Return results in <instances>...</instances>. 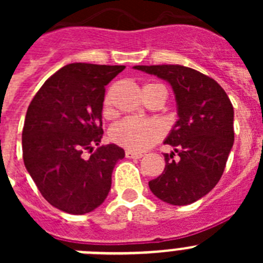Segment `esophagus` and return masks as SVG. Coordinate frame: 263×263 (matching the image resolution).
I'll return each mask as SVG.
<instances>
[{
  "label": "esophagus",
  "mask_w": 263,
  "mask_h": 263,
  "mask_svg": "<svg viewBox=\"0 0 263 263\" xmlns=\"http://www.w3.org/2000/svg\"><path fill=\"white\" fill-rule=\"evenodd\" d=\"M125 155H126V158H133V159H139V158L143 157L142 153L132 152V150H126V152H125Z\"/></svg>",
  "instance_id": "1"
}]
</instances>
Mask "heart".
Instances as JSON below:
<instances>
[{"instance_id": "heart-1", "label": "heart", "mask_w": 263, "mask_h": 263, "mask_svg": "<svg viewBox=\"0 0 263 263\" xmlns=\"http://www.w3.org/2000/svg\"><path fill=\"white\" fill-rule=\"evenodd\" d=\"M104 111L106 115L110 113V100L108 96L104 101ZM163 133V126L154 120L125 118L111 127L110 139L127 150L143 152L160 139Z\"/></svg>"}]
</instances>
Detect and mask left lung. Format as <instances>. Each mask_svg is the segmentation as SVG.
I'll use <instances>...</instances> for the list:
<instances>
[{
  "mask_svg": "<svg viewBox=\"0 0 263 263\" xmlns=\"http://www.w3.org/2000/svg\"><path fill=\"white\" fill-rule=\"evenodd\" d=\"M134 69L166 80L174 90L178 121L164 143V171L148 182L164 203L188 205L213 190L233 147V105L217 81L179 64L136 66ZM179 160L172 158L175 153Z\"/></svg>",
  "mask_w": 263,
  "mask_h": 263,
  "instance_id": "obj_1",
  "label": "left lung"
}]
</instances>
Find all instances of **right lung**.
<instances>
[{"label": "right lung", "mask_w": 263, "mask_h": 263, "mask_svg": "<svg viewBox=\"0 0 263 263\" xmlns=\"http://www.w3.org/2000/svg\"><path fill=\"white\" fill-rule=\"evenodd\" d=\"M124 69L71 63L30 103L22 132L25 167L42 196L63 212H92L110 191L111 173L125 152L115 143L100 146L103 103L105 85ZM85 151L94 153L85 158Z\"/></svg>", "instance_id": "obj_1"}]
</instances>
